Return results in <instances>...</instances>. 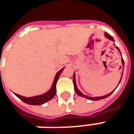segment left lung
Returning <instances> with one entry per match:
<instances>
[{
	"label": "left lung",
	"mask_w": 134,
	"mask_h": 134,
	"mask_svg": "<svg viewBox=\"0 0 134 134\" xmlns=\"http://www.w3.org/2000/svg\"><path fill=\"white\" fill-rule=\"evenodd\" d=\"M105 36L107 38H108V39H110V40H111V41H114V39H113V36H111L110 35V34H108V33H105ZM115 45V44H114ZM115 47H116V49L119 51V52L121 53V52H120V49H119V48L118 47H117L116 46H115ZM121 62H122V64H123V67H124V59H123V58H121ZM124 72V71H123ZM122 76H123V75H121V80H120V81H119V83L121 82V78H122ZM119 83H118V85H119ZM73 84H74V88H75V91L76 92V93L78 95V96H81V97H83V98H87L88 99V100H102V99H104L105 98H108V96H110L111 94H112L113 92H114V90L116 89L115 88V90H113V91H112L111 93H110L109 94H108V95H106V96H101V97H88V96H85V95H84L83 93H82L80 90H78V88H77V84H76V80H75V72H74V75H73ZM118 87V86H117Z\"/></svg>",
	"instance_id": "1"
}]
</instances>
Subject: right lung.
<instances>
[{"mask_svg":"<svg viewBox=\"0 0 134 134\" xmlns=\"http://www.w3.org/2000/svg\"><path fill=\"white\" fill-rule=\"evenodd\" d=\"M64 69V67H63L62 70H60L56 74L54 80L53 81L52 85L50 88L49 90H48L47 93H44L42 95L40 96H34V97H30V98H26V97H24V96H20L18 94L16 95L19 98H20L23 102H24L25 103L29 104V105H40L42 104L47 103V101L50 100L51 99H52L54 96H55L56 93H57V90H56V85H57V82L58 81V79L59 75H61V73L62 72V71Z\"/></svg>","mask_w":134,"mask_h":134,"instance_id":"add662e5","label":"right lung"}]
</instances>
